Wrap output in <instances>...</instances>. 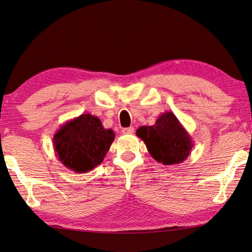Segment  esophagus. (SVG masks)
<instances>
[{"label":"esophagus","mask_w":252,"mask_h":252,"mask_svg":"<svg viewBox=\"0 0 252 252\" xmlns=\"http://www.w3.org/2000/svg\"><path fill=\"white\" fill-rule=\"evenodd\" d=\"M134 130H135L134 127L130 126V127H127V128H123L122 129V133L123 134H133Z\"/></svg>","instance_id":"esophagus-1"}]
</instances>
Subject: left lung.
Listing matches in <instances>:
<instances>
[{"instance_id": "1", "label": "left lung", "mask_w": 252, "mask_h": 252, "mask_svg": "<svg viewBox=\"0 0 252 252\" xmlns=\"http://www.w3.org/2000/svg\"><path fill=\"white\" fill-rule=\"evenodd\" d=\"M136 135L146 145L149 154L162 165H177L190 155L193 143L174 113L165 112L153 126H142Z\"/></svg>"}]
</instances>
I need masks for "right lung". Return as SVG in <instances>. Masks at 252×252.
Wrapping results in <instances>:
<instances>
[{
    "label": "right lung",
    "mask_w": 252,
    "mask_h": 252,
    "mask_svg": "<svg viewBox=\"0 0 252 252\" xmlns=\"http://www.w3.org/2000/svg\"><path fill=\"white\" fill-rule=\"evenodd\" d=\"M114 139L113 129H105L98 117L82 114L63 124L53 137V143L62 164L82 174L94 169L104 160Z\"/></svg>",
    "instance_id": "right-lung-1"
}]
</instances>
